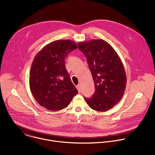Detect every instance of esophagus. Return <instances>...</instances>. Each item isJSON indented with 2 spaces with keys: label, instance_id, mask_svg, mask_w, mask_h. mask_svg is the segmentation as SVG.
Listing matches in <instances>:
<instances>
[{
  "label": "esophagus",
  "instance_id": "esophagus-1",
  "mask_svg": "<svg viewBox=\"0 0 155 155\" xmlns=\"http://www.w3.org/2000/svg\"><path fill=\"white\" fill-rule=\"evenodd\" d=\"M77 90H78V91L79 92H81V85L80 84H78V85H77Z\"/></svg>",
  "mask_w": 155,
  "mask_h": 155
}]
</instances>
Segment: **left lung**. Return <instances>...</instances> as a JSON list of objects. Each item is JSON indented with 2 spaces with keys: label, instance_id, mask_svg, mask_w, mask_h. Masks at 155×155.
Listing matches in <instances>:
<instances>
[{
  "label": "left lung",
  "instance_id": "left-lung-1",
  "mask_svg": "<svg viewBox=\"0 0 155 155\" xmlns=\"http://www.w3.org/2000/svg\"><path fill=\"white\" fill-rule=\"evenodd\" d=\"M78 47L86 57L95 88L92 97L84 99L93 110L106 112L124 94L127 78L123 62L113 47L102 39L79 42Z\"/></svg>",
  "mask_w": 155,
  "mask_h": 155
}]
</instances>
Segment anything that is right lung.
Instances as JSON below:
<instances>
[{"label": "right lung", "instance_id": "obj_1", "mask_svg": "<svg viewBox=\"0 0 155 155\" xmlns=\"http://www.w3.org/2000/svg\"><path fill=\"white\" fill-rule=\"evenodd\" d=\"M77 48L73 41L58 40L36 54L29 72V87L41 106L49 110L63 109L78 94L64 63L68 54Z\"/></svg>", "mask_w": 155, "mask_h": 155}]
</instances>
